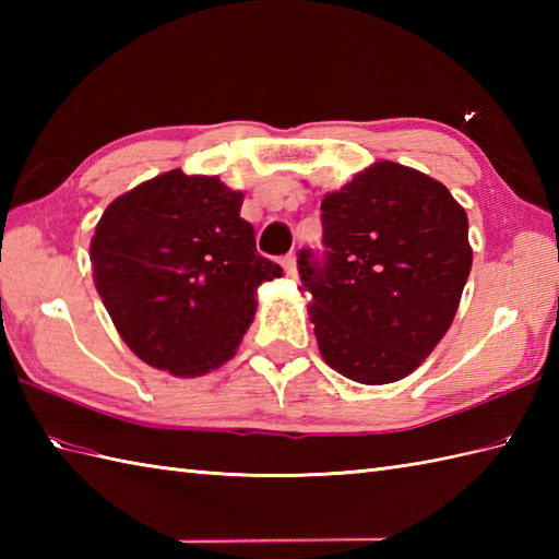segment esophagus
<instances>
[{"label": "esophagus", "mask_w": 559, "mask_h": 559, "mask_svg": "<svg viewBox=\"0 0 559 559\" xmlns=\"http://www.w3.org/2000/svg\"><path fill=\"white\" fill-rule=\"evenodd\" d=\"M281 266H283V271L288 273V276H295V273H298V266H295V254H286L281 259Z\"/></svg>", "instance_id": "esophagus-1"}]
</instances>
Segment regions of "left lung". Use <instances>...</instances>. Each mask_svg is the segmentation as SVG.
<instances>
[{"mask_svg":"<svg viewBox=\"0 0 559 559\" xmlns=\"http://www.w3.org/2000/svg\"><path fill=\"white\" fill-rule=\"evenodd\" d=\"M322 228V252H298L322 358L353 382H399L454 322L473 261L466 211L384 160L324 197Z\"/></svg>","mask_w":559,"mask_h":559,"instance_id":"8db88e82","label":"left lung"}]
</instances>
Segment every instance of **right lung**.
Returning <instances> with one entry per match:
<instances>
[{"instance_id":"add662e5","label":"right lung","mask_w":559,"mask_h":559,"mask_svg":"<svg viewBox=\"0 0 559 559\" xmlns=\"http://www.w3.org/2000/svg\"><path fill=\"white\" fill-rule=\"evenodd\" d=\"M242 194L218 177L170 170L105 209L91 240L96 288L124 343L175 377L230 360L254 293L281 266L257 252Z\"/></svg>"}]
</instances>
